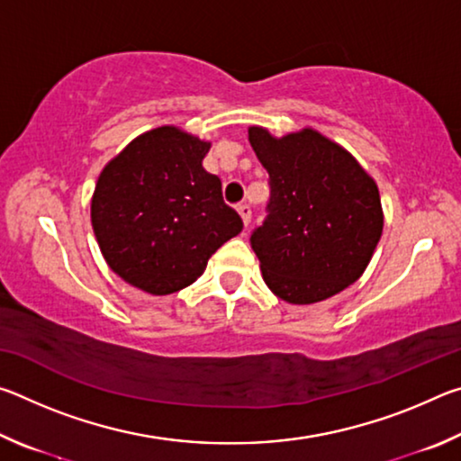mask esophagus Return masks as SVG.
<instances>
[{
    "label": "esophagus",
    "mask_w": 461,
    "mask_h": 461,
    "mask_svg": "<svg viewBox=\"0 0 461 461\" xmlns=\"http://www.w3.org/2000/svg\"><path fill=\"white\" fill-rule=\"evenodd\" d=\"M238 213L241 215V221H244L246 225L249 223V220H252V207H249L248 203H240V205H238Z\"/></svg>",
    "instance_id": "obj_1"
}]
</instances>
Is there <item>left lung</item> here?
Returning <instances> with one entry per match:
<instances>
[{"instance_id":"obj_1","label":"left lung","mask_w":461,"mask_h":461,"mask_svg":"<svg viewBox=\"0 0 461 461\" xmlns=\"http://www.w3.org/2000/svg\"><path fill=\"white\" fill-rule=\"evenodd\" d=\"M248 140L270 185L268 215L249 238L264 283L293 305L325 301L354 285L384 225L374 178L313 128L275 138L252 126Z\"/></svg>"}]
</instances>
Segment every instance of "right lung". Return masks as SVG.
Wrapping results in <instances>:
<instances>
[{"instance_id": "obj_1", "label": "right lung", "mask_w": 461, "mask_h": 461, "mask_svg": "<svg viewBox=\"0 0 461 461\" xmlns=\"http://www.w3.org/2000/svg\"><path fill=\"white\" fill-rule=\"evenodd\" d=\"M212 142L175 126L146 131L101 170L91 225L115 275L150 294L193 285L244 228L221 181L203 168Z\"/></svg>"}]
</instances>
